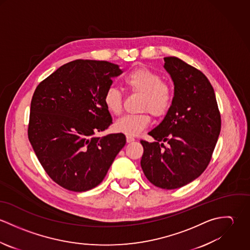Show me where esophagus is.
Instances as JSON below:
<instances>
[{"label":"esophagus","mask_w":250,"mask_h":250,"mask_svg":"<svg viewBox=\"0 0 250 250\" xmlns=\"http://www.w3.org/2000/svg\"><path fill=\"white\" fill-rule=\"evenodd\" d=\"M126 141H127V143H133L134 141H135V139L133 138V137H130V136H127L126 137Z\"/></svg>","instance_id":"1"}]
</instances>
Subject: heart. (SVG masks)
<instances>
[{"label":"heart","mask_w":250,"mask_h":250,"mask_svg":"<svg viewBox=\"0 0 250 250\" xmlns=\"http://www.w3.org/2000/svg\"><path fill=\"white\" fill-rule=\"evenodd\" d=\"M125 85L133 92L143 94L139 114H126L114 123V130L127 136H137L150 124V111L155 117L165 116L172 103L170 86L162 82L161 76L146 67H139L129 72L124 78ZM103 102L111 114L122 111V94L116 87L110 86L104 93Z\"/></svg>","instance_id":"1"}]
</instances>
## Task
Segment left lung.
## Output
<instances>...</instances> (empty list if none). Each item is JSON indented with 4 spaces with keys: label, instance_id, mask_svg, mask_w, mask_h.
<instances>
[{
    "label": "left lung",
    "instance_id": "obj_1",
    "mask_svg": "<svg viewBox=\"0 0 250 250\" xmlns=\"http://www.w3.org/2000/svg\"><path fill=\"white\" fill-rule=\"evenodd\" d=\"M165 69L174 83L172 104L164 120L141 141L143 173L154 186L174 189L199 177L217 142L221 119L214 88L207 77L176 57H167ZM167 141L168 146L163 143Z\"/></svg>",
    "mask_w": 250,
    "mask_h": 250
}]
</instances>
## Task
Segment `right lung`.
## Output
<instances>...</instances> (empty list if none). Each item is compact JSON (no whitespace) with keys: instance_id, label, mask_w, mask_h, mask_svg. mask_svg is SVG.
<instances>
[{"instance_id":"add662e5","label":"right lung","mask_w":250,"mask_h":250,"mask_svg":"<svg viewBox=\"0 0 250 250\" xmlns=\"http://www.w3.org/2000/svg\"><path fill=\"white\" fill-rule=\"evenodd\" d=\"M121 73L108 62L76 60L35 90L29 141L46 173L68 190L81 192L98 186L126 143L122 133L94 136L112 123L103 96L111 78Z\"/></svg>"}]
</instances>
